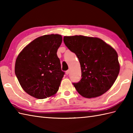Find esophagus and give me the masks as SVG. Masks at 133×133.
I'll list each match as a JSON object with an SVG mask.
<instances>
[{
	"mask_svg": "<svg viewBox=\"0 0 133 133\" xmlns=\"http://www.w3.org/2000/svg\"><path fill=\"white\" fill-rule=\"evenodd\" d=\"M70 73V70H67V71H66V75H68Z\"/></svg>",
	"mask_w": 133,
	"mask_h": 133,
	"instance_id": "34e87169",
	"label": "esophagus"
}]
</instances>
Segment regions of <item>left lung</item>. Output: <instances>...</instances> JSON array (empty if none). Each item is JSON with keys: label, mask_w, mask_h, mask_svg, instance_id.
<instances>
[{"label": "left lung", "mask_w": 133, "mask_h": 133, "mask_svg": "<svg viewBox=\"0 0 133 133\" xmlns=\"http://www.w3.org/2000/svg\"><path fill=\"white\" fill-rule=\"evenodd\" d=\"M63 41L80 62L82 79L78 83H73L79 94L91 98L108 91L119 72L116 51L98 38L64 36Z\"/></svg>", "instance_id": "1"}]
</instances>
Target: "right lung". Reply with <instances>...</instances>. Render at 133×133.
<instances>
[{"label": "right lung", "mask_w": 133, "mask_h": 133, "mask_svg": "<svg viewBox=\"0 0 133 133\" xmlns=\"http://www.w3.org/2000/svg\"><path fill=\"white\" fill-rule=\"evenodd\" d=\"M62 42L58 34L34 39L16 58L15 75L25 91L32 97L44 99L55 94L64 72L56 52Z\"/></svg>", "instance_id": "right-lung-1"}]
</instances>
